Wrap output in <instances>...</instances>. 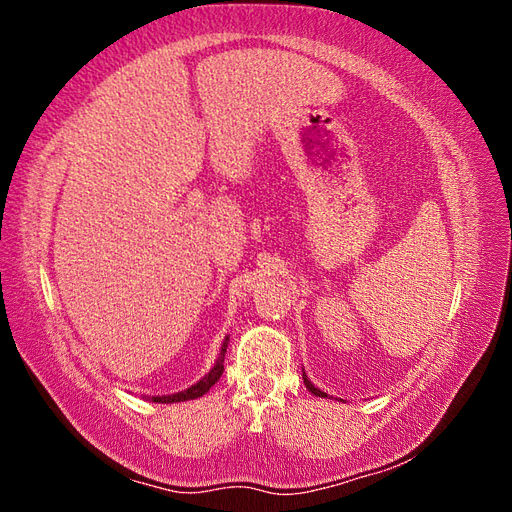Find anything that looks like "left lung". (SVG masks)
Returning <instances> with one entry per match:
<instances>
[{"instance_id": "obj_1", "label": "left lung", "mask_w": 512, "mask_h": 512, "mask_svg": "<svg viewBox=\"0 0 512 512\" xmlns=\"http://www.w3.org/2000/svg\"><path fill=\"white\" fill-rule=\"evenodd\" d=\"M303 382H305V386H307V391H309V393H312V395H316V397H327V399H331V397H329L327 393H324V391H320V389H318V386H314V384H312V380H309V378L305 376V371H303Z\"/></svg>"}]
</instances>
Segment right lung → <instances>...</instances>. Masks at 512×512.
<instances>
[{"mask_svg": "<svg viewBox=\"0 0 512 512\" xmlns=\"http://www.w3.org/2000/svg\"><path fill=\"white\" fill-rule=\"evenodd\" d=\"M228 342L230 337L226 335L224 342H222V348H220V354L218 359H215V365L207 371V374L200 378L198 382H194L192 386H188V389H183L179 393H173V395H151L147 397L149 401H153V404H179V401H188V399H198L203 397L211 386L220 380L222 371H224V356H226V348H228Z\"/></svg>", "mask_w": 512, "mask_h": 512, "instance_id": "1", "label": "right lung"}]
</instances>
